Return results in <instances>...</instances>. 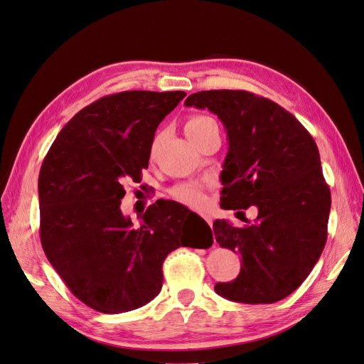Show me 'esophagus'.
Masks as SVG:
<instances>
[{
  "label": "esophagus",
  "mask_w": 364,
  "mask_h": 364,
  "mask_svg": "<svg viewBox=\"0 0 364 364\" xmlns=\"http://www.w3.org/2000/svg\"><path fill=\"white\" fill-rule=\"evenodd\" d=\"M205 220H207V223H208L210 226H213V222H211V219H210V218H205Z\"/></svg>",
  "instance_id": "34e87169"
}]
</instances>
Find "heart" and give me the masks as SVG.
Instances as JSON below:
<instances>
[{
    "instance_id": "obj_1",
    "label": "heart",
    "mask_w": 364,
    "mask_h": 364,
    "mask_svg": "<svg viewBox=\"0 0 364 364\" xmlns=\"http://www.w3.org/2000/svg\"><path fill=\"white\" fill-rule=\"evenodd\" d=\"M214 123V119L205 115H192L189 119L186 121V133L191 139L198 136L200 132H204L210 124ZM160 141V136H156L153 141V151L156 150V146ZM172 196L178 200V203L189 205L192 208H203L207 204V196L205 192L200 186L193 184V183H183L175 186L171 191Z\"/></svg>"
}]
</instances>
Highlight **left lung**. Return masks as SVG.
I'll list each match as a JSON object with an SVG mask.
<instances>
[{"mask_svg": "<svg viewBox=\"0 0 364 364\" xmlns=\"http://www.w3.org/2000/svg\"><path fill=\"white\" fill-rule=\"evenodd\" d=\"M184 105L207 107L228 132L222 208H258L243 228L213 223L218 243L243 262L237 279L214 291L247 304L280 301L306 280L327 241L331 195L318 146L291 112L249 91H199Z\"/></svg>", "mask_w": 364, "mask_h": 364, "instance_id": "1", "label": "left lung"}]
</instances>
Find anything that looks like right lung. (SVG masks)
<instances>
[{
	"instance_id": "add662e5",
	"label": "right lung",
	"mask_w": 364,
	"mask_h": 364,
	"mask_svg": "<svg viewBox=\"0 0 364 364\" xmlns=\"http://www.w3.org/2000/svg\"><path fill=\"white\" fill-rule=\"evenodd\" d=\"M184 97L123 91L92 102L63 127L40 168L42 247L65 287L94 311L123 314L156 297L165 258L189 246L186 213L211 232L173 200H156L138 228L119 208L123 181H141L157 126Z\"/></svg>"
}]
</instances>
